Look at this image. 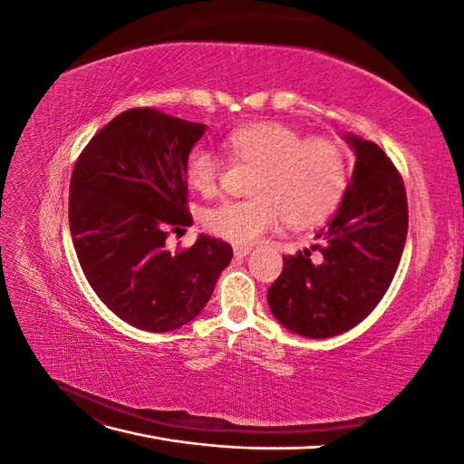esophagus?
I'll return each instance as SVG.
<instances>
[{
	"instance_id": "obj_1",
	"label": "esophagus",
	"mask_w": 464,
	"mask_h": 464,
	"mask_svg": "<svg viewBox=\"0 0 464 464\" xmlns=\"http://www.w3.org/2000/svg\"><path fill=\"white\" fill-rule=\"evenodd\" d=\"M251 251V246H247V244H237V246H234V256L236 257H246L247 254Z\"/></svg>"
}]
</instances>
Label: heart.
<instances>
[{"mask_svg": "<svg viewBox=\"0 0 464 464\" xmlns=\"http://www.w3.org/2000/svg\"><path fill=\"white\" fill-rule=\"evenodd\" d=\"M232 162L256 166L249 199L220 201L203 210L201 224L222 240L251 244L285 218L307 228L327 218L348 186L346 157L327 137H307L280 121H254L232 130L222 141ZM222 162L198 145L184 160L189 189L210 198L218 189Z\"/></svg>", "mask_w": 464, "mask_h": 464, "instance_id": "b5f03b06", "label": "heart"}]
</instances>
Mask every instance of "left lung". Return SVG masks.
I'll return each instance as SVG.
<instances>
[{"label": "left lung", "instance_id": "obj_1", "mask_svg": "<svg viewBox=\"0 0 464 464\" xmlns=\"http://www.w3.org/2000/svg\"><path fill=\"white\" fill-rule=\"evenodd\" d=\"M356 154L341 207L317 244L285 256L266 292L273 315L310 339L341 334L383 298L402 256L409 205L395 164L375 143L344 135Z\"/></svg>", "mask_w": 464, "mask_h": 464}]
</instances>
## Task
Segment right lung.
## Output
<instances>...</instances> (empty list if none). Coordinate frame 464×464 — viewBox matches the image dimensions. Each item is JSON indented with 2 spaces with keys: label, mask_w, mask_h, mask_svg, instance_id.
<instances>
[{
  "label": "right lung",
  "mask_w": 464,
  "mask_h": 464,
  "mask_svg": "<svg viewBox=\"0 0 464 464\" xmlns=\"http://www.w3.org/2000/svg\"><path fill=\"white\" fill-rule=\"evenodd\" d=\"M205 123L154 108L125 110L82 149L69 184V228L89 285L130 325L166 333L201 314L230 244L199 236L188 249L166 237L191 227L186 154Z\"/></svg>",
  "instance_id": "add662e5"
}]
</instances>
